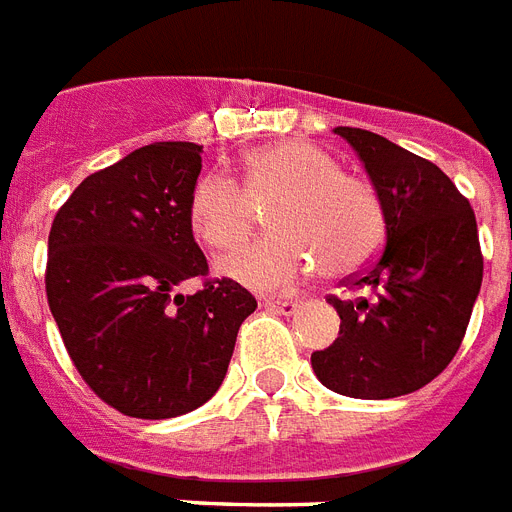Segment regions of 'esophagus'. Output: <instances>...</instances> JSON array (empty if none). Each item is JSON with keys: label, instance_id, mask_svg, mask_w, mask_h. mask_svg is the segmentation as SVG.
I'll return each instance as SVG.
<instances>
[{"label": "esophagus", "instance_id": "obj_1", "mask_svg": "<svg viewBox=\"0 0 512 512\" xmlns=\"http://www.w3.org/2000/svg\"><path fill=\"white\" fill-rule=\"evenodd\" d=\"M263 308L273 311V314H292L298 308V300H279V298H268L263 300Z\"/></svg>", "mask_w": 512, "mask_h": 512}]
</instances>
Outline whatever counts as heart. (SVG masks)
I'll use <instances>...</instances> for the list:
<instances>
[{
    "instance_id": "heart-1",
    "label": "heart",
    "mask_w": 512,
    "mask_h": 512,
    "mask_svg": "<svg viewBox=\"0 0 512 512\" xmlns=\"http://www.w3.org/2000/svg\"><path fill=\"white\" fill-rule=\"evenodd\" d=\"M271 236L236 249L220 271L257 292L290 290L314 268L330 279L360 271L386 233L381 193L370 179L341 171L311 142L268 144L241 163L239 182L206 174L195 182L187 217L195 239L214 252L239 247L268 206Z\"/></svg>"
}]
</instances>
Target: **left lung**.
I'll use <instances>...</instances> for the list:
<instances>
[{"label":"left lung","instance_id":"1","mask_svg":"<svg viewBox=\"0 0 512 512\" xmlns=\"http://www.w3.org/2000/svg\"><path fill=\"white\" fill-rule=\"evenodd\" d=\"M357 150L386 212V244L346 279L370 298L330 303L341 330L311 368L360 400L411 395L454 360L481 290L483 255L470 201L427 158L362 128H335Z\"/></svg>","mask_w":512,"mask_h":512}]
</instances>
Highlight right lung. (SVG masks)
Wrapping results in <instances>:
<instances>
[{"instance_id":"1","label":"right lung","mask_w":512,"mask_h":512,"mask_svg":"<svg viewBox=\"0 0 512 512\" xmlns=\"http://www.w3.org/2000/svg\"><path fill=\"white\" fill-rule=\"evenodd\" d=\"M201 147L155 142L85 177L48 236L45 292L74 368L115 411L171 419L212 400L257 308L209 279L187 204ZM190 278L193 296L178 292Z\"/></svg>"}]
</instances>
